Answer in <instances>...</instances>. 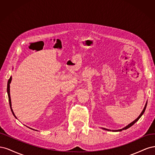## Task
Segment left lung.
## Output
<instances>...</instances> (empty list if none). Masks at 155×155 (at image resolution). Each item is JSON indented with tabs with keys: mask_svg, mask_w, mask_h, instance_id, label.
<instances>
[{
	"mask_svg": "<svg viewBox=\"0 0 155 155\" xmlns=\"http://www.w3.org/2000/svg\"><path fill=\"white\" fill-rule=\"evenodd\" d=\"M146 106H147V103H146V104H145V107H144V109H143V110H142V113L140 114V115L138 117V118L136 119L134 121H133L132 123H130V124H129L127 126H126L125 127H124V128H123V129H119V130H113V131H121V130H125V129H128V128H129V127H130L132 125H133L136 122H137V121L140 118V117H141L142 115H143V114L144 113V112H145V108H146ZM105 130H108V129H105Z\"/></svg>",
	"mask_w": 155,
	"mask_h": 155,
	"instance_id": "1",
	"label": "left lung"
}]
</instances>
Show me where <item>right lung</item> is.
Returning a JSON list of instances; mask_svg holds the SVG:
<instances>
[{
  "instance_id": "right-lung-1",
  "label": "right lung",
  "mask_w": 155,
  "mask_h": 155,
  "mask_svg": "<svg viewBox=\"0 0 155 155\" xmlns=\"http://www.w3.org/2000/svg\"><path fill=\"white\" fill-rule=\"evenodd\" d=\"M11 81H12V77H10V78L9 79V80H8V86H7V92H8V98H9V103H10V108H11V110H12V113H13V116H15V118H16V116H15V114H14V113H13V110H12V103H11L10 93V83H11Z\"/></svg>"
}]
</instances>
